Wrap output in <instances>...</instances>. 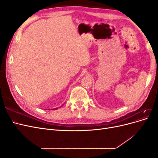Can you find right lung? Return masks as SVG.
<instances>
[{
    "label": "right lung",
    "instance_id": "1",
    "mask_svg": "<svg viewBox=\"0 0 158 158\" xmlns=\"http://www.w3.org/2000/svg\"><path fill=\"white\" fill-rule=\"evenodd\" d=\"M56 109H57V108H56Z\"/></svg>",
    "mask_w": 158,
    "mask_h": 158
}]
</instances>
